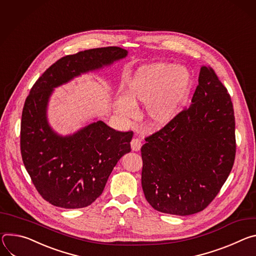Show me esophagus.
<instances>
[{
    "label": "esophagus",
    "mask_w": 256,
    "mask_h": 256,
    "mask_svg": "<svg viewBox=\"0 0 256 256\" xmlns=\"http://www.w3.org/2000/svg\"><path fill=\"white\" fill-rule=\"evenodd\" d=\"M130 144H131V148H132L133 152H138V150H140L141 146H142V144H141V141H140L138 138H133V139L131 140Z\"/></svg>",
    "instance_id": "esophagus-1"
}]
</instances>
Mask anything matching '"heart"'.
Segmentation results:
<instances>
[{"label": "heart", "instance_id": "heart-1", "mask_svg": "<svg viewBox=\"0 0 256 256\" xmlns=\"http://www.w3.org/2000/svg\"><path fill=\"white\" fill-rule=\"evenodd\" d=\"M192 77L184 67L158 62L139 67L125 85V96L115 102L123 117H131L136 102L146 104V115L152 125L162 127L183 110L190 96Z\"/></svg>", "mask_w": 256, "mask_h": 256}]
</instances>
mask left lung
Wrapping results in <instances>:
<instances>
[{
    "mask_svg": "<svg viewBox=\"0 0 256 256\" xmlns=\"http://www.w3.org/2000/svg\"><path fill=\"white\" fill-rule=\"evenodd\" d=\"M191 102L141 148V185L148 204L160 212L189 216L204 210L233 168V104L210 67L200 68Z\"/></svg>",
    "mask_w": 256,
    "mask_h": 256,
    "instance_id": "obj_1",
    "label": "left lung"
}]
</instances>
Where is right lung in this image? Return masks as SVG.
I'll return each mask as SVG.
<instances>
[{
  "label": "right lung",
  "instance_id": "obj_1",
  "mask_svg": "<svg viewBox=\"0 0 256 256\" xmlns=\"http://www.w3.org/2000/svg\"><path fill=\"white\" fill-rule=\"evenodd\" d=\"M118 46L92 48L63 56L38 79L21 118L23 164L44 200L63 208L90 206L102 193L118 160L131 152L133 132H120L100 120L69 135L48 123V106L54 88L88 72L126 58Z\"/></svg>",
  "mask_w": 256,
  "mask_h": 256
}]
</instances>
